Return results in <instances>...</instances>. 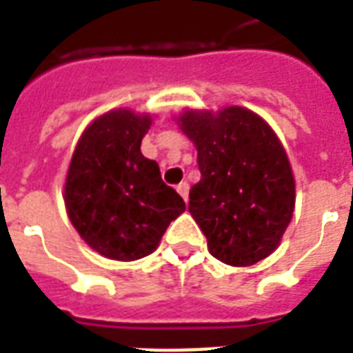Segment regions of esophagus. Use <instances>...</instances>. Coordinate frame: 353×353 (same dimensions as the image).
<instances>
[{"label": "esophagus", "mask_w": 353, "mask_h": 353, "mask_svg": "<svg viewBox=\"0 0 353 353\" xmlns=\"http://www.w3.org/2000/svg\"><path fill=\"white\" fill-rule=\"evenodd\" d=\"M177 192H179L181 198L187 202V198H189V183H187V181H181V183L177 185Z\"/></svg>", "instance_id": "esophagus-1"}]
</instances>
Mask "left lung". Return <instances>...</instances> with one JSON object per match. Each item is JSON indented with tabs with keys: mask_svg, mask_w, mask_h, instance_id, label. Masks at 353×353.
<instances>
[{
	"mask_svg": "<svg viewBox=\"0 0 353 353\" xmlns=\"http://www.w3.org/2000/svg\"><path fill=\"white\" fill-rule=\"evenodd\" d=\"M179 127L196 143L202 179L189 211L210 252L228 265H252L276 249L296 203L286 151L262 117L230 106L185 112Z\"/></svg>",
	"mask_w": 353,
	"mask_h": 353,
	"instance_id": "1",
	"label": "left lung"
}]
</instances>
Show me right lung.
I'll list each match as a JSON object with an SVG mask.
<instances>
[{"instance_id": "1", "label": "right lung", "mask_w": 353, "mask_h": 353, "mask_svg": "<svg viewBox=\"0 0 353 353\" xmlns=\"http://www.w3.org/2000/svg\"><path fill=\"white\" fill-rule=\"evenodd\" d=\"M150 116L112 110L85 129L70 161L65 205L91 249L112 260H138L157 249L168 224L185 211L140 143Z\"/></svg>"}]
</instances>
